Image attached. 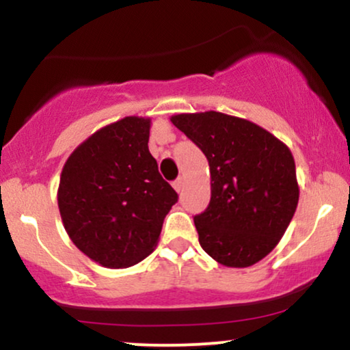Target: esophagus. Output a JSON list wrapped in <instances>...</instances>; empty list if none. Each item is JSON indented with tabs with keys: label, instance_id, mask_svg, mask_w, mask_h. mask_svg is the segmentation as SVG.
Returning <instances> with one entry per match:
<instances>
[{
	"label": "esophagus",
	"instance_id": "obj_1",
	"mask_svg": "<svg viewBox=\"0 0 350 350\" xmlns=\"http://www.w3.org/2000/svg\"><path fill=\"white\" fill-rule=\"evenodd\" d=\"M172 186H174L176 191L180 192V191H183V187H184V179L183 178H178V179L174 180V184H172Z\"/></svg>",
	"mask_w": 350,
	"mask_h": 350
}]
</instances>
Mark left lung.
<instances>
[{"mask_svg": "<svg viewBox=\"0 0 350 350\" xmlns=\"http://www.w3.org/2000/svg\"><path fill=\"white\" fill-rule=\"evenodd\" d=\"M171 122L202 150L211 170V202L194 217L200 247L226 267L260 262L298 206L290 148L258 124L220 111L179 113Z\"/></svg>", "mask_w": 350, "mask_h": 350, "instance_id": "obj_1", "label": "left lung"}]
</instances>
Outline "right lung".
Listing matches in <instances>:
<instances>
[{
	"label": "right lung",
	"mask_w": 350,
	"mask_h": 350,
	"mask_svg": "<svg viewBox=\"0 0 350 350\" xmlns=\"http://www.w3.org/2000/svg\"><path fill=\"white\" fill-rule=\"evenodd\" d=\"M151 120L124 116L75 148L62 167L57 204L70 240L107 268L139 263L158 245L178 194L148 150Z\"/></svg>",
	"instance_id": "right-lung-1"
}]
</instances>
